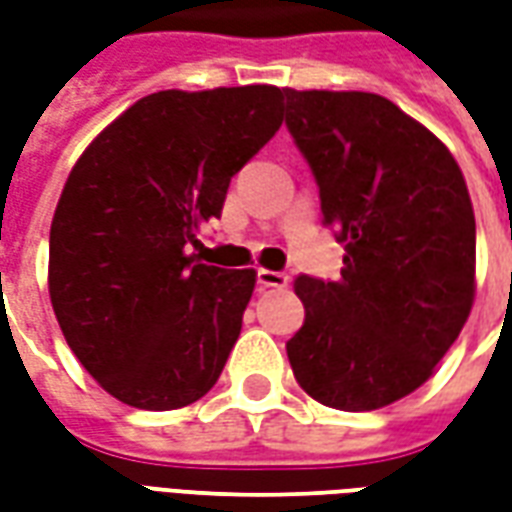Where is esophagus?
Segmentation results:
<instances>
[{
	"label": "esophagus",
	"instance_id": "1",
	"mask_svg": "<svg viewBox=\"0 0 512 512\" xmlns=\"http://www.w3.org/2000/svg\"><path fill=\"white\" fill-rule=\"evenodd\" d=\"M257 282L263 288H285L290 282V277L285 271H271V268H257Z\"/></svg>",
	"mask_w": 512,
	"mask_h": 512
}]
</instances>
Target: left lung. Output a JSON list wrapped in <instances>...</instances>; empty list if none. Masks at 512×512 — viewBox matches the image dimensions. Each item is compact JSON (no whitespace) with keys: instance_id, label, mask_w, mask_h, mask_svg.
Instances as JSON below:
<instances>
[{"instance_id":"obj_1","label":"left lung","mask_w":512,"mask_h":512,"mask_svg":"<svg viewBox=\"0 0 512 512\" xmlns=\"http://www.w3.org/2000/svg\"><path fill=\"white\" fill-rule=\"evenodd\" d=\"M285 123L345 244L337 282L299 277V386L340 411L411 395L474 304V211L447 145L376 93L285 90Z\"/></svg>"}]
</instances>
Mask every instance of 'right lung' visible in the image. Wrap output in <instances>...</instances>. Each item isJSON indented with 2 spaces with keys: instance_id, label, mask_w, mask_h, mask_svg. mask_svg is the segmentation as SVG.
Wrapping results in <instances>:
<instances>
[{
  "instance_id": "1",
  "label": "right lung",
  "mask_w": 512,
  "mask_h": 512,
  "mask_svg": "<svg viewBox=\"0 0 512 512\" xmlns=\"http://www.w3.org/2000/svg\"><path fill=\"white\" fill-rule=\"evenodd\" d=\"M282 95L274 84L145 95L73 164L49 235L51 307L120 403L172 411L222 376L255 268L208 266L189 246L279 131Z\"/></svg>"
}]
</instances>
